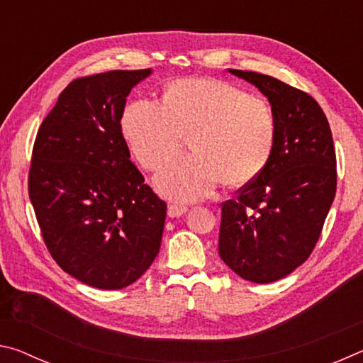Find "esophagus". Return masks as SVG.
I'll use <instances>...</instances> for the list:
<instances>
[{"instance_id": "obj_1", "label": "esophagus", "mask_w": 363, "mask_h": 363, "mask_svg": "<svg viewBox=\"0 0 363 363\" xmlns=\"http://www.w3.org/2000/svg\"><path fill=\"white\" fill-rule=\"evenodd\" d=\"M186 213H187V206H184V205H169L168 206V216L169 218H179Z\"/></svg>"}]
</instances>
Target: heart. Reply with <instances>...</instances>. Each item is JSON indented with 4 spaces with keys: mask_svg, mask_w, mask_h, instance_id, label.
Here are the masks:
<instances>
[{
    "mask_svg": "<svg viewBox=\"0 0 363 363\" xmlns=\"http://www.w3.org/2000/svg\"><path fill=\"white\" fill-rule=\"evenodd\" d=\"M121 130L133 155L149 171L162 167L189 136L192 155L171 160L155 176L158 192L174 201L206 199L220 179L230 187L256 179L275 143V118L262 97L205 77L169 83L163 106L131 102Z\"/></svg>",
    "mask_w": 363,
    "mask_h": 363,
    "instance_id": "heart-1",
    "label": "heart"
}]
</instances>
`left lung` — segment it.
<instances>
[{
	"mask_svg": "<svg viewBox=\"0 0 363 363\" xmlns=\"http://www.w3.org/2000/svg\"><path fill=\"white\" fill-rule=\"evenodd\" d=\"M267 97L275 118L272 155L237 199L223 203L219 256L255 284L280 280L314 250L336 192V155L314 97L280 79L229 69Z\"/></svg>",
	"mask_w": 363,
	"mask_h": 363,
	"instance_id": "left-lung-1",
	"label": "left lung"
}]
</instances>
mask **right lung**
<instances>
[{
    "label": "right lung",
    "mask_w": 363,
    "mask_h": 363,
    "mask_svg": "<svg viewBox=\"0 0 363 363\" xmlns=\"http://www.w3.org/2000/svg\"><path fill=\"white\" fill-rule=\"evenodd\" d=\"M152 69L78 78L33 145L28 194L49 253L101 290H121L155 259L167 203L144 184L121 133L126 97Z\"/></svg>",
    "instance_id": "obj_1"
}]
</instances>
